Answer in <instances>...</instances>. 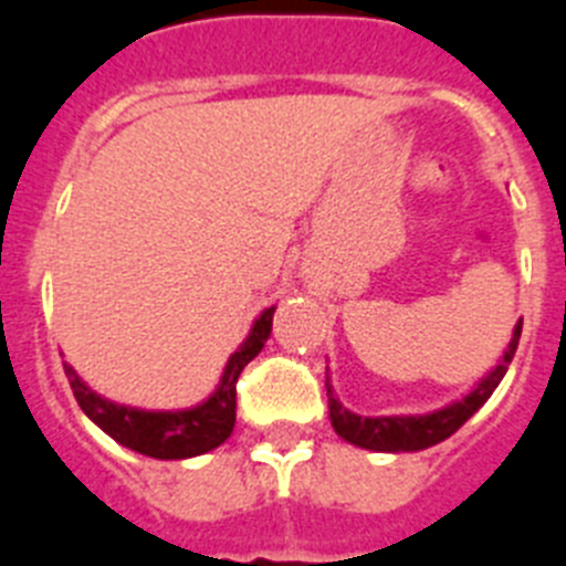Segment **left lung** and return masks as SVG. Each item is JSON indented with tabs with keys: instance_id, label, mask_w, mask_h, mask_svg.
Wrapping results in <instances>:
<instances>
[{
	"instance_id": "left-lung-1",
	"label": "left lung",
	"mask_w": 566,
	"mask_h": 566,
	"mask_svg": "<svg viewBox=\"0 0 566 566\" xmlns=\"http://www.w3.org/2000/svg\"><path fill=\"white\" fill-rule=\"evenodd\" d=\"M521 338V322L513 327V338L507 342L495 367H490L484 376L475 381V387L461 399L450 401L441 410L419 412V416H358V412L347 410L338 401L336 390L327 376V407H331V424L333 430L342 436L347 444H356L361 450H373V453H419L427 447L439 444V441L450 439L461 424H464L473 412L484 407V401L493 396L495 387L501 385V378L507 373L510 361L515 356Z\"/></svg>"
}]
</instances>
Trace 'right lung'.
Here are the masks:
<instances>
[{"label": "right lung", "instance_id": "right-lung-1", "mask_svg": "<svg viewBox=\"0 0 566 566\" xmlns=\"http://www.w3.org/2000/svg\"><path fill=\"white\" fill-rule=\"evenodd\" d=\"M273 313H276V304L264 307L255 316L248 338L230 353L216 390L205 401L185 407V410H145V407L119 405V401H111L102 392L91 390L85 378L78 376L67 361L62 365H65V376L82 412L113 441H119L134 453L150 455V459H193V455L210 453L230 439L235 424V381L244 367L262 353L264 342L273 331Z\"/></svg>", "mask_w": 566, "mask_h": 566}]
</instances>
